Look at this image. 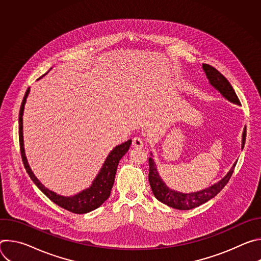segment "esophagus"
<instances>
[{
  "instance_id": "34e87169",
  "label": "esophagus",
  "mask_w": 261,
  "mask_h": 261,
  "mask_svg": "<svg viewBox=\"0 0 261 261\" xmlns=\"http://www.w3.org/2000/svg\"><path fill=\"white\" fill-rule=\"evenodd\" d=\"M132 144L134 147L136 148H139V147H142L143 146V140L140 138V137H134L132 139Z\"/></svg>"
}]
</instances>
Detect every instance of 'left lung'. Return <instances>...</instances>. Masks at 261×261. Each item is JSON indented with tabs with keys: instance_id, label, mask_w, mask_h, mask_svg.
I'll use <instances>...</instances> for the list:
<instances>
[{
	"instance_id": "1",
	"label": "left lung",
	"mask_w": 261,
	"mask_h": 261,
	"mask_svg": "<svg viewBox=\"0 0 261 261\" xmlns=\"http://www.w3.org/2000/svg\"><path fill=\"white\" fill-rule=\"evenodd\" d=\"M202 69L204 70L206 77L208 80L210 85L217 90L222 97H224L227 101L241 105V102L231 87L230 83L222 75V74L213 66L208 64H202ZM246 141V127L244 128L243 131V136H242V150L244 148ZM153 156V154L151 153ZM238 162V161H237ZM237 162L232 165L230 170L227 172V174L222 177L219 181L215 182L214 185L210 186V187L202 189L200 191L196 192H190V193H182L178 192L176 190H172L169 187H167V185L164 182V180L161 178L157 166L154 162V159L152 157L148 158V165H150V172H148V181H150L152 191L155 195V197L161 201L162 203L176 208V210H181V211H187V210H192L194 207H197L206 201L211 200L213 197H215L223 188L225 187V185L228 182L229 178L231 177L234 167L237 165Z\"/></svg>"
}]
</instances>
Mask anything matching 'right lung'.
I'll list each match as a JSON object with an SVG mask.
<instances>
[{
    "label": "right lung",
    "instance_id": "add662e5",
    "mask_svg": "<svg viewBox=\"0 0 261 261\" xmlns=\"http://www.w3.org/2000/svg\"><path fill=\"white\" fill-rule=\"evenodd\" d=\"M43 76H41V77H43ZM29 93H30V88L27 90L23 100L21 102L20 110H19V118H18L20 153H21L22 162H23V165H24V168H25L28 174L30 175V177L35 182L37 187H38L53 202H55L59 206L67 210L71 213L87 214L89 212H92V211L98 208L109 197L111 188H113L114 182H115V177H116L119 162L122 159V157L128 152L129 147L132 143V140L129 139V140L117 145L114 150L108 154L99 173L94 178V180L92 181V185L89 188L81 191L80 193L73 195V196L59 195L56 192L50 191L49 189L45 188L42 185V182L35 176L34 172L32 171V169L28 163L27 157H25L24 145H23V132H22V128H23L22 116H23V110H24V104L27 102Z\"/></svg>",
    "mask_w": 261,
    "mask_h": 261
}]
</instances>
